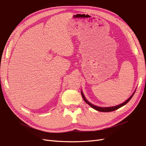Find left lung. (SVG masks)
Wrapping results in <instances>:
<instances>
[{
    "mask_svg": "<svg viewBox=\"0 0 146 146\" xmlns=\"http://www.w3.org/2000/svg\"><path fill=\"white\" fill-rule=\"evenodd\" d=\"M135 92H134V93H133V95H131L127 100V101H125L124 102H123V104H119V105H118V106H113V107H97V106H94V105H93V104H92L91 103H90L86 99V98L84 97V95H83V93L81 92V95H82V98H83V99H84V101H85L87 104H88L89 106H90V107H92V108H93L94 109H95V110H96L97 111H102V112H109V111H114V110H117V109H119L120 107H123V106H124V105H125L130 100H131V98L133 97V95L135 94Z\"/></svg>",
    "mask_w": 146,
    "mask_h": 146,
    "instance_id": "left-lung-1",
    "label": "left lung"
}]
</instances>
